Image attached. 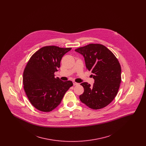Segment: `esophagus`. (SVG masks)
Returning a JSON list of instances; mask_svg holds the SVG:
<instances>
[{
	"label": "esophagus",
	"mask_w": 146,
	"mask_h": 146,
	"mask_svg": "<svg viewBox=\"0 0 146 146\" xmlns=\"http://www.w3.org/2000/svg\"><path fill=\"white\" fill-rule=\"evenodd\" d=\"M73 85H74V86H76V85H79V84L75 82H73Z\"/></svg>",
	"instance_id": "34e87169"
}]
</instances>
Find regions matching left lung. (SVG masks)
Masks as SVG:
<instances>
[{
  "label": "left lung",
  "mask_w": 146,
  "mask_h": 146,
  "mask_svg": "<svg viewBox=\"0 0 146 146\" xmlns=\"http://www.w3.org/2000/svg\"><path fill=\"white\" fill-rule=\"evenodd\" d=\"M75 51L83 56L86 68L93 73V86L80 84L84 91L80 95L82 102L93 110L110 104L118 93L121 82V67L118 59L105 46L90 44Z\"/></svg>",
  "instance_id": "obj_1"
}]
</instances>
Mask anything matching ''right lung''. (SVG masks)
<instances>
[{"label": "right lung", "instance_id": "right-lung-1", "mask_svg": "<svg viewBox=\"0 0 146 146\" xmlns=\"http://www.w3.org/2000/svg\"><path fill=\"white\" fill-rule=\"evenodd\" d=\"M72 49L56 46L42 47L32 56L23 75L24 90L29 101L39 111H51L61 103L72 81L55 78L63 56Z\"/></svg>", "mask_w": 146, "mask_h": 146}]
</instances>
